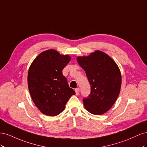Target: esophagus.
Masks as SVG:
<instances>
[{
    "label": "esophagus",
    "mask_w": 147,
    "mask_h": 147,
    "mask_svg": "<svg viewBox=\"0 0 147 147\" xmlns=\"http://www.w3.org/2000/svg\"><path fill=\"white\" fill-rule=\"evenodd\" d=\"M75 93H76V95H78L79 93H80V89L79 88H76L75 90Z\"/></svg>",
    "instance_id": "1"
}]
</instances>
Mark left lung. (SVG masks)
Wrapping results in <instances>:
<instances>
[{
    "mask_svg": "<svg viewBox=\"0 0 147 147\" xmlns=\"http://www.w3.org/2000/svg\"><path fill=\"white\" fill-rule=\"evenodd\" d=\"M78 64L84 70L91 92L83 102L93 115H102L112 107L117 99L121 85V75L117 64L100 51L88 56L78 57Z\"/></svg>",
    "mask_w": 147,
    "mask_h": 147,
    "instance_id": "obj_1",
    "label": "left lung"
}]
</instances>
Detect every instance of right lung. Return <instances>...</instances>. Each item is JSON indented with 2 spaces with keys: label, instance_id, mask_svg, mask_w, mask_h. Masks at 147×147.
I'll return each mask as SVG.
<instances>
[{
  "label": "right lung",
  "instance_id": "1",
  "mask_svg": "<svg viewBox=\"0 0 147 147\" xmlns=\"http://www.w3.org/2000/svg\"><path fill=\"white\" fill-rule=\"evenodd\" d=\"M70 60L68 55L49 50L40 53L30 66L28 82L31 97L40 111L47 116L60 114L70 97L75 94L63 75Z\"/></svg>",
  "mask_w": 147,
  "mask_h": 147
}]
</instances>
